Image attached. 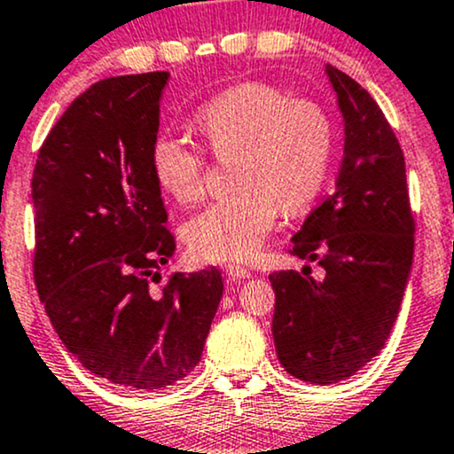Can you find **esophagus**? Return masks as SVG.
Here are the masks:
<instances>
[{
    "label": "esophagus",
    "mask_w": 454,
    "mask_h": 454,
    "mask_svg": "<svg viewBox=\"0 0 454 454\" xmlns=\"http://www.w3.org/2000/svg\"><path fill=\"white\" fill-rule=\"evenodd\" d=\"M227 277L231 278V281H244V278H251L253 272L248 268H242V266H227L225 268Z\"/></svg>",
    "instance_id": "obj_1"
}]
</instances>
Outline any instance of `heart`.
Wrapping results in <instances>:
<instances>
[{"label":"heart","mask_w":454,"mask_h":454,"mask_svg":"<svg viewBox=\"0 0 454 454\" xmlns=\"http://www.w3.org/2000/svg\"><path fill=\"white\" fill-rule=\"evenodd\" d=\"M197 129L218 159L231 162L233 195L210 203L184 227V240L201 262H248L278 221L317 197L328 171V115L307 98L289 100L263 81L233 85L197 114ZM154 180L177 203H197L206 191L200 150L173 135L150 147Z\"/></svg>","instance_id":"heart-1"}]
</instances>
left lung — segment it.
<instances>
[{"mask_svg": "<svg viewBox=\"0 0 454 454\" xmlns=\"http://www.w3.org/2000/svg\"><path fill=\"white\" fill-rule=\"evenodd\" d=\"M343 115L337 184L292 238V254L324 277L270 274L272 334L283 369L310 384H337L380 354L399 315L414 259L405 159L388 120L363 85L325 66Z\"/></svg>", "mask_w": 454, "mask_h": 454, "instance_id": "8db88e82", "label": "left lung"}]
</instances>
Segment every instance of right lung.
Masks as SVG:
<instances>
[{"label": "right lung", "mask_w": 454, "mask_h": 454, "mask_svg": "<svg viewBox=\"0 0 454 454\" xmlns=\"http://www.w3.org/2000/svg\"><path fill=\"white\" fill-rule=\"evenodd\" d=\"M167 81L91 85L51 129L32 177L34 281L51 324L85 369L132 390L195 369L223 295L216 268L152 287L176 251L150 167Z\"/></svg>", "instance_id": "1"}]
</instances>
